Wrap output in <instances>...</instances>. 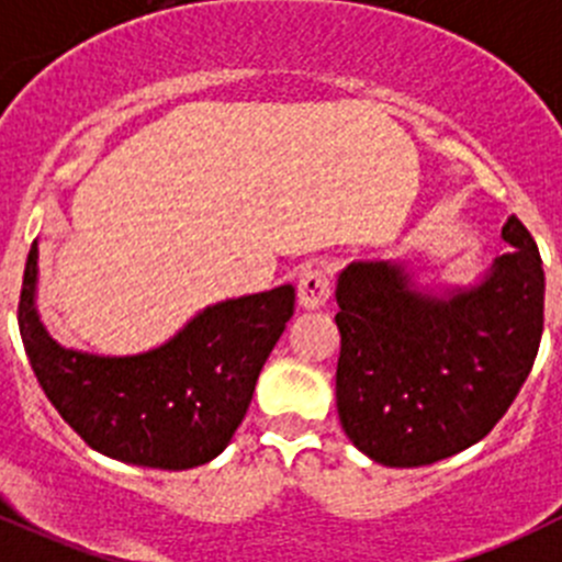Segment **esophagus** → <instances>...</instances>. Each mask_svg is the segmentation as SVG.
<instances>
[{
	"mask_svg": "<svg viewBox=\"0 0 562 562\" xmlns=\"http://www.w3.org/2000/svg\"><path fill=\"white\" fill-rule=\"evenodd\" d=\"M329 293L331 282L321 266H307V269L299 274V304H302L304 310H321L329 302Z\"/></svg>",
	"mask_w": 562,
	"mask_h": 562,
	"instance_id": "1",
	"label": "esophagus"
}]
</instances>
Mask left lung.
<instances>
[{
    "mask_svg": "<svg viewBox=\"0 0 562 562\" xmlns=\"http://www.w3.org/2000/svg\"><path fill=\"white\" fill-rule=\"evenodd\" d=\"M510 249L470 285L419 282L408 260H351L337 274V414L384 467H426L481 442L536 362L543 266L516 216Z\"/></svg>",
    "mask_w": 562,
    "mask_h": 562,
    "instance_id": "obj_1",
    "label": "left lung"
}]
</instances>
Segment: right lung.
Instances as JSON below:
<instances>
[{
	"label": "right lung",
	"instance_id": "add662e5",
	"mask_svg": "<svg viewBox=\"0 0 562 562\" xmlns=\"http://www.w3.org/2000/svg\"><path fill=\"white\" fill-rule=\"evenodd\" d=\"M293 302V285L225 299L161 346L125 357L65 348L37 313L35 241L19 329L46 397L92 450L150 470H192L231 445Z\"/></svg>",
	"mask_w": 562,
	"mask_h": 562
}]
</instances>
